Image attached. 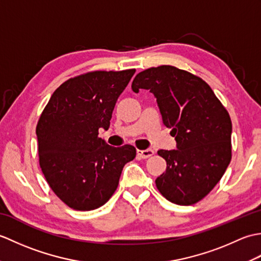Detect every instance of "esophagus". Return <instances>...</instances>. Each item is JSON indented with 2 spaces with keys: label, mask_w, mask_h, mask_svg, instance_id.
Masks as SVG:
<instances>
[{
  "label": "esophagus",
  "mask_w": 261,
  "mask_h": 261,
  "mask_svg": "<svg viewBox=\"0 0 261 261\" xmlns=\"http://www.w3.org/2000/svg\"><path fill=\"white\" fill-rule=\"evenodd\" d=\"M153 153H154V151L152 150V149H147V150H139V149H138L137 157L140 159H147L149 157H151Z\"/></svg>",
  "instance_id": "obj_1"
}]
</instances>
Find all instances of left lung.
Returning <instances> with one entry per match:
<instances>
[{"label":"left lung","instance_id":"obj_1","mask_svg":"<svg viewBox=\"0 0 261 261\" xmlns=\"http://www.w3.org/2000/svg\"><path fill=\"white\" fill-rule=\"evenodd\" d=\"M132 91L150 90L157 98L163 123L170 127L176 150L158 151L167 163L156 179L169 202L193 205L222 178L231 162L232 122L228 111L201 77L163 65L138 74Z\"/></svg>","mask_w":261,"mask_h":261}]
</instances>
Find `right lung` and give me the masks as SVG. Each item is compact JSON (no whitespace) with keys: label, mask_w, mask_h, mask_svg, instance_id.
<instances>
[{"label":"right lung","mask_w":261,"mask_h":261,"mask_svg":"<svg viewBox=\"0 0 261 261\" xmlns=\"http://www.w3.org/2000/svg\"><path fill=\"white\" fill-rule=\"evenodd\" d=\"M136 69L94 70L64 82L54 92L36 127L39 165L53 192L77 211L101 207L113 195L130 145L111 147L98 137L108 130L120 94Z\"/></svg>","instance_id":"right-lung-1"}]
</instances>
